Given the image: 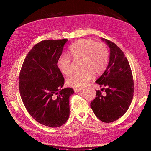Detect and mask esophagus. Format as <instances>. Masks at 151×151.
Listing matches in <instances>:
<instances>
[{"mask_svg":"<svg viewBox=\"0 0 151 151\" xmlns=\"http://www.w3.org/2000/svg\"><path fill=\"white\" fill-rule=\"evenodd\" d=\"M83 89H78V88H75V89H73V90H74V91L75 92V93H78V92H79V91H82Z\"/></svg>","mask_w":151,"mask_h":151,"instance_id":"34e87169","label":"esophagus"}]
</instances>
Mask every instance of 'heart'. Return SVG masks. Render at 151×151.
Returning a JSON list of instances; mask_svg holds the SVG:
<instances>
[{"mask_svg": "<svg viewBox=\"0 0 151 151\" xmlns=\"http://www.w3.org/2000/svg\"><path fill=\"white\" fill-rule=\"evenodd\" d=\"M69 51L74 60H81V72L73 73L66 81L69 87L82 88L93 76H99L106 70L109 57L107 46L91 39H82L72 44ZM57 67L60 73L69 75L72 72L70 57L62 54L57 60Z\"/></svg>", "mask_w": 151, "mask_h": 151, "instance_id": "1", "label": "heart"}]
</instances>
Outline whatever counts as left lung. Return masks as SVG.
I'll use <instances>...</instances> for the list:
<instances>
[{"label": "left lung", "mask_w": 151, "mask_h": 151, "mask_svg": "<svg viewBox=\"0 0 151 151\" xmlns=\"http://www.w3.org/2000/svg\"><path fill=\"white\" fill-rule=\"evenodd\" d=\"M110 48L107 67L96 83L101 91H96V97L91 107L96 116L104 122H111L121 117L128 110L132 100L134 82L131 68L124 52L111 41L101 38Z\"/></svg>", "instance_id": "obj_1"}]
</instances>
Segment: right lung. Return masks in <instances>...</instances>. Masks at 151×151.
Returning <instances> with one entry per match:
<instances>
[{
  "mask_svg": "<svg viewBox=\"0 0 151 151\" xmlns=\"http://www.w3.org/2000/svg\"><path fill=\"white\" fill-rule=\"evenodd\" d=\"M67 39L48 40L35 45L23 62L19 90L22 101L32 117L45 126L59 127L69 117L70 88L62 89V74L57 67Z\"/></svg>",
  "mask_w": 151,
  "mask_h": 151,
  "instance_id": "obj_1",
  "label": "right lung"
}]
</instances>
